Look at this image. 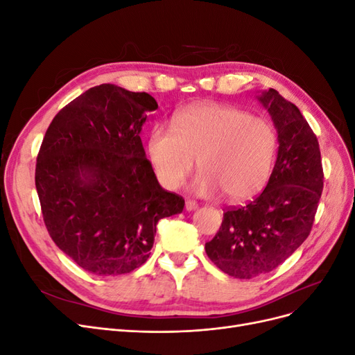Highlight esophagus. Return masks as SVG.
<instances>
[{
	"mask_svg": "<svg viewBox=\"0 0 355 355\" xmlns=\"http://www.w3.org/2000/svg\"><path fill=\"white\" fill-rule=\"evenodd\" d=\"M185 209H187L188 211H191V210H196V209H198V202H197V201H194V200H187V202H185Z\"/></svg>",
	"mask_w": 355,
	"mask_h": 355,
	"instance_id": "34e87169",
	"label": "esophagus"
}]
</instances>
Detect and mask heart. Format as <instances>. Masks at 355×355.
<instances>
[{
    "mask_svg": "<svg viewBox=\"0 0 355 355\" xmlns=\"http://www.w3.org/2000/svg\"><path fill=\"white\" fill-rule=\"evenodd\" d=\"M278 139L272 124L234 106L201 103L179 112L171 127L149 136V158L161 184L178 189L198 159L200 196L245 201L259 194L271 176Z\"/></svg>",
    "mask_w": 355,
    "mask_h": 355,
    "instance_id": "1",
    "label": "heart"
}]
</instances>
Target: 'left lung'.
<instances>
[{
	"mask_svg": "<svg viewBox=\"0 0 355 355\" xmlns=\"http://www.w3.org/2000/svg\"><path fill=\"white\" fill-rule=\"evenodd\" d=\"M259 101L280 142L272 173L253 201L223 211L218 234L206 243L210 261L243 280L274 271L308 239L324 179L317 136L297 106L274 89Z\"/></svg>",
	"mask_w": 355,
	"mask_h": 355,
	"instance_id": "left-lung-1",
	"label": "left lung"
}]
</instances>
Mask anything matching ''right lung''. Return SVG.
Instances as JSON below:
<instances>
[{
  "label": "right lung",
  "mask_w": 355,
  "mask_h": 355,
  "mask_svg": "<svg viewBox=\"0 0 355 355\" xmlns=\"http://www.w3.org/2000/svg\"><path fill=\"white\" fill-rule=\"evenodd\" d=\"M157 108L145 92L101 84L63 106L42 139V219L59 249L92 274L142 266L158 220L184 210V198L159 187L139 136Z\"/></svg>",
  "instance_id": "right-lung-1"
}]
</instances>
